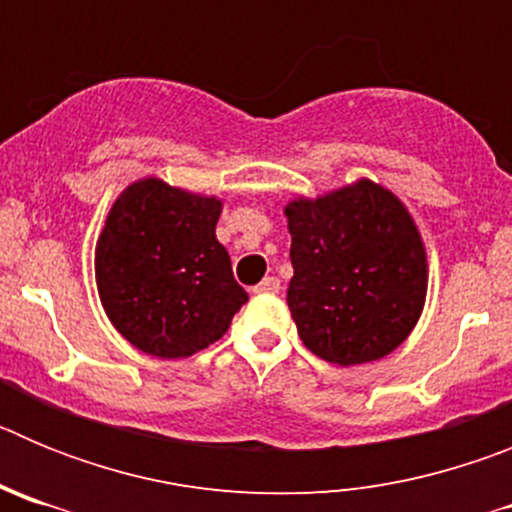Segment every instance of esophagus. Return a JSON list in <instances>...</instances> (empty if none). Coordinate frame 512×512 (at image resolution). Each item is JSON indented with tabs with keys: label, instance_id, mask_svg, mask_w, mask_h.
I'll list each match as a JSON object with an SVG mask.
<instances>
[{
	"label": "esophagus",
	"instance_id": "1",
	"mask_svg": "<svg viewBox=\"0 0 512 512\" xmlns=\"http://www.w3.org/2000/svg\"><path fill=\"white\" fill-rule=\"evenodd\" d=\"M279 289H282V284H279L277 277H266L264 282L253 287V292H256V295H277Z\"/></svg>",
	"mask_w": 512,
	"mask_h": 512
}]
</instances>
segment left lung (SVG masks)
<instances>
[{
    "label": "left lung",
    "instance_id": "obj_1",
    "mask_svg": "<svg viewBox=\"0 0 512 512\" xmlns=\"http://www.w3.org/2000/svg\"><path fill=\"white\" fill-rule=\"evenodd\" d=\"M295 277L287 305L302 343L338 366L384 359L413 333L428 292L423 235L372 179L284 207Z\"/></svg>",
    "mask_w": 512,
    "mask_h": 512
}]
</instances>
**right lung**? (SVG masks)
<instances>
[{
    "label": "right lung",
    "mask_w": 512,
    "mask_h": 512,
    "mask_svg": "<svg viewBox=\"0 0 512 512\" xmlns=\"http://www.w3.org/2000/svg\"><path fill=\"white\" fill-rule=\"evenodd\" d=\"M220 197L146 176L112 202L94 248V279L115 330L138 351L187 359L220 341L246 289L217 241Z\"/></svg>",
    "instance_id": "obj_1"
}]
</instances>
